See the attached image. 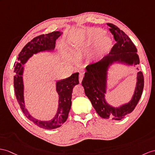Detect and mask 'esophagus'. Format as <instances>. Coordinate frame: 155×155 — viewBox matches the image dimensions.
I'll return each instance as SVG.
<instances>
[{"label": "esophagus", "mask_w": 155, "mask_h": 155, "mask_svg": "<svg viewBox=\"0 0 155 155\" xmlns=\"http://www.w3.org/2000/svg\"><path fill=\"white\" fill-rule=\"evenodd\" d=\"M84 72H80V75H79V81H80V84L82 81V80H83V78H84Z\"/></svg>", "instance_id": "1"}]
</instances>
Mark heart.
Listing matches in <instances>:
<instances>
[{
	"mask_svg": "<svg viewBox=\"0 0 155 155\" xmlns=\"http://www.w3.org/2000/svg\"><path fill=\"white\" fill-rule=\"evenodd\" d=\"M105 31L101 29H93L88 34L86 39L87 45H93L97 43L96 45L93 58L95 60H99L111 51L113 47V41L109 37H104Z\"/></svg>",
	"mask_w": 155,
	"mask_h": 155,
	"instance_id": "obj_1",
	"label": "heart"
}]
</instances>
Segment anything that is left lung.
<instances>
[{
    "instance_id": "8db88e82",
    "label": "left lung",
    "mask_w": 155,
    "mask_h": 155,
    "mask_svg": "<svg viewBox=\"0 0 155 155\" xmlns=\"http://www.w3.org/2000/svg\"><path fill=\"white\" fill-rule=\"evenodd\" d=\"M107 25L110 28L109 30L114 35L116 43L107 56L86 67L87 71L81 84L86 96L101 118L120 120L137 106L143 93L144 77L141 71H138L134 95L128 103L118 107H113L107 103L105 95L107 92L108 71L110 68L116 63L128 66H135L139 64L137 50L130 37L115 25L110 23Z\"/></svg>"
}]
</instances>
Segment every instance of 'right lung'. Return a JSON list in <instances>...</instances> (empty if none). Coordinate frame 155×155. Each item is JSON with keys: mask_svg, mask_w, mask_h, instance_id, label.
I'll use <instances>...</instances> for the list:
<instances>
[{"mask_svg": "<svg viewBox=\"0 0 155 155\" xmlns=\"http://www.w3.org/2000/svg\"><path fill=\"white\" fill-rule=\"evenodd\" d=\"M62 34L53 31L33 38L25 45L18 55V62L14 64V87L18 103L22 112L35 125L45 130H53L61 126L68 117L71 105V94L75 85L79 84V73H74L63 80L56 81V90L58 95V106L54 117L51 120L41 121L33 117L25 108L24 101V85L23 75L24 65L33 54L43 52H52L55 48L56 40Z\"/></svg>", "mask_w": 155, "mask_h": 155, "instance_id": "add662e5", "label": "right lung"}]
</instances>
